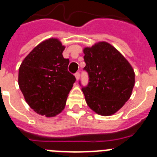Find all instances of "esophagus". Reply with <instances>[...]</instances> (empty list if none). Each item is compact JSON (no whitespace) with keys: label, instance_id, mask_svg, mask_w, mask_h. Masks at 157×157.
Masks as SVG:
<instances>
[{"label":"esophagus","instance_id":"1","mask_svg":"<svg viewBox=\"0 0 157 157\" xmlns=\"http://www.w3.org/2000/svg\"><path fill=\"white\" fill-rule=\"evenodd\" d=\"M75 76L76 80L79 79V77H80V73H79V72H76L75 75Z\"/></svg>","mask_w":157,"mask_h":157}]
</instances>
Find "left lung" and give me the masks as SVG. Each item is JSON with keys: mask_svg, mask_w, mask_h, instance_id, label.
<instances>
[{"mask_svg": "<svg viewBox=\"0 0 157 157\" xmlns=\"http://www.w3.org/2000/svg\"><path fill=\"white\" fill-rule=\"evenodd\" d=\"M83 52L89 83L82 90L87 105L101 116L115 114L132 94L134 69L115 47L105 41L86 47Z\"/></svg>", "mask_w": 157, "mask_h": 157, "instance_id": "8db88e82", "label": "left lung"}]
</instances>
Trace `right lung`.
Segmentation results:
<instances>
[{
  "label": "right lung",
  "mask_w": 157,
  "mask_h": 157,
  "mask_svg": "<svg viewBox=\"0 0 157 157\" xmlns=\"http://www.w3.org/2000/svg\"><path fill=\"white\" fill-rule=\"evenodd\" d=\"M65 46L57 38L42 41L27 55L19 69V86L37 114L53 117L62 112L75 77L67 71Z\"/></svg>",
  "instance_id": "right-lung-1"
}]
</instances>
